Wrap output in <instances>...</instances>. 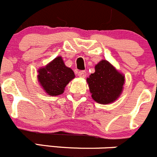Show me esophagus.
Wrapping results in <instances>:
<instances>
[{
	"label": "esophagus",
	"mask_w": 157,
	"mask_h": 157,
	"mask_svg": "<svg viewBox=\"0 0 157 157\" xmlns=\"http://www.w3.org/2000/svg\"><path fill=\"white\" fill-rule=\"evenodd\" d=\"M78 76L80 78H85L86 76V71H80V72H78Z\"/></svg>",
	"instance_id": "esophagus-1"
}]
</instances>
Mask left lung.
Returning a JSON list of instances; mask_svg holds the SVG:
<instances>
[{"instance_id":"obj_1","label":"left lung","mask_w":157,"mask_h":157,"mask_svg":"<svg viewBox=\"0 0 157 157\" xmlns=\"http://www.w3.org/2000/svg\"><path fill=\"white\" fill-rule=\"evenodd\" d=\"M91 97L100 104H109L121 95L125 76L108 60H102L95 65V72L86 78Z\"/></svg>"}]
</instances>
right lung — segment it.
<instances>
[{
	"mask_svg": "<svg viewBox=\"0 0 157 157\" xmlns=\"http://www.w3.org/2000/svg\"><path fill=\"white\" fill-rule=\"evenodd\" d=\"M37 73L40 86L46 94L53 97L63 94L67 85L75 77L74 71L65 65L60 56L39 68Z\"/></svg>",
	"mask_w": 157,
	"mask_h": 157,
	"instance_id": "1",
	"label": "right lung"
}]
</instances>
